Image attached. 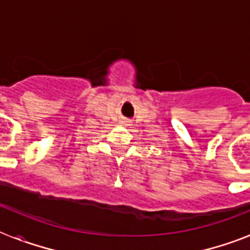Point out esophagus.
<instances>
[{
	"mask_svg": "<svg viewBox=\"0 0 250 250\" xmlns=\"http://www.w3.org/2000/svg\"><path fill=\"white\" fill-rule=\"evenodd\" d=\"M131 121L130 120H127V119H123V120H121V124H123L124 126H130V125H131Z\"/></svg>",
	"mask_w": 250,
	"mask_h": 250,
	"instance_id": "obj_1",
	"label": "esophagus"
}]
</instances>
